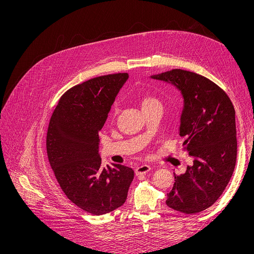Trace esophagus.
<instances>
[{
	"mask_svg": "<svg viewBox=\"0 0 254 254\" xmlns=\"http://www.w3.org/2000/svg\"><path fill=\"white\" fill-rule=\"evenodd\" d=\"M150 170H151V166H150V165L143 164V165H140V166H137V167L135 168V174H136V175L146 174V173L149 172Z\"/></svg>",
	"mask_w": 254,
	"mask_h": 254,
	"instance_id": "esophagus-1",
	"label": "esophagus"
}]
</instances>
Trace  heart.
I'll use <instances>...</instances> for the list:
<instances>
[{"label":"heart","mask_w":254,"mask_h":254,"mask_svg":"<svg viewBox=\"0 0 254 254\" xmlns=\"http://www.w3.org/2000/svg\"><path fill=\"white\" fill-rule=\"evenodd\" d=\"M155 103H160V102L156 97L148 95V96L144 97V99L142 101V108L146 107V106H149V105H152V104H155Z\"/></svg>","instance_id":"obj_1"}]
</instances>
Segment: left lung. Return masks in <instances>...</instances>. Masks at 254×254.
Returning a JSON list of instances; mask_svg holds the SVG:
<instances>
[{
    "label": "left lung",
    "mask_w": 254,
    "mask_h": 254,
    "mask_svg": "<svg viewBox=\"0 0 254 254\" xmlns=\"http://www.w3.org/2000/svg\"><path fill=\"white\" fill-rule=\"evenodd\" d=\"M174 84L183 95L179 135L193 158L184 174H174L167 193L171 209L196 214L214 204L232 177L237 159L235 109L226 92L199 74L173 68L153 77Z\"/></svg>",
    "instance_id": "1"
}]
</instances>
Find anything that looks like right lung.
Returning a JSON list of instances; mask_svg holds the SVG:
<instances>
[{
    "label": "right lung",
    "instance_id": "obj_1",
    "mask_svg": "<svg viewBox=\"0 0 254 254\" xmlns=\"http://www.w3.org/2000/svg\"><path fill=\"white\" fill-rule=\"evenodd\" d=\"M127 73L109 74L78 84L61 96L48 127L47 153L65 196L80 209L103 215L127 199L133 179L129 167H104L99 131Z\"/></svg>",
    "mask_w": 254,
    "mask_h": 254
}]
</instances>
